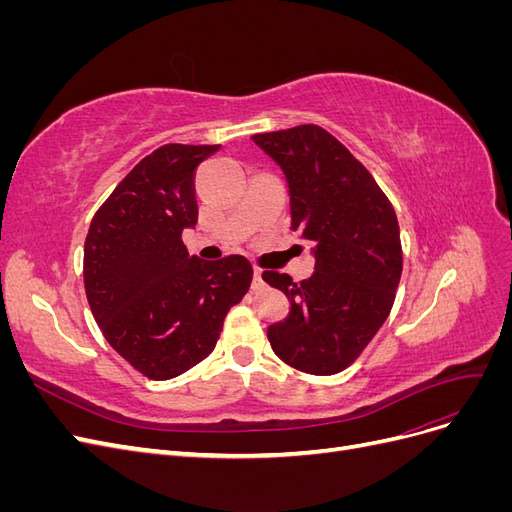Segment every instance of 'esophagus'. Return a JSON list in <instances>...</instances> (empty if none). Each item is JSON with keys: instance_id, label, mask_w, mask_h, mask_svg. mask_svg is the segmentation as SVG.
<instances>
[{"instance_id": "esophagus-1", "label": "esophagus", "mask_w": 512, "mask_h": 512, "mask_svg": "<svg viewBox=\"0 0 512 512\" xmlns=\"http://www.w3.org/2000/svg\"><path fill=\"white\" fill-rule=\"evenodd\" d=\"M252 288H254V290L265 288V280H262V271H260L258 267H254V280H252Z\"/></svg>"}]
</instances>
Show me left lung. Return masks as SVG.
<instances>
[{
	"label": "left lung",
	"mask_w": 512,
	"mask_h": 512,
	"mask_svg": "<svg viewBox=\"0 0 512 512\" xmlns=\"http://www.w3.org/2000/svg\"><path fill=\"white\" fill-rule=\"evenodd\" d=\"M282 168L290 228L312 243L314 275L303 282L277 271L262 280L290 299L284 320L267 329L273 352L314 376L346 369L380 331L401 277L395 209L369 170L318 126L254 134Z\"/></svg>",
	"instance_id": "left-lung-1"
}]
</instances>
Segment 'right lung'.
<instances>
[{"label":"right lung","mask_w":512,"mask_h":512,"mask_svg":"<svg viewBox=\"0 0 512 512\" xmlns=\"http://www.w3.org/2000/svg\"><path fill=\"white\" fill-rule=\"evenodd\" d=\"M220 145H164L106 198L85 239V292L106 342L151 380L213 352L224 318L250 290L245 256L200 260L181 241L198 222L196 166Z\"/></svg>","instance_id":"1"}]
</instances>
